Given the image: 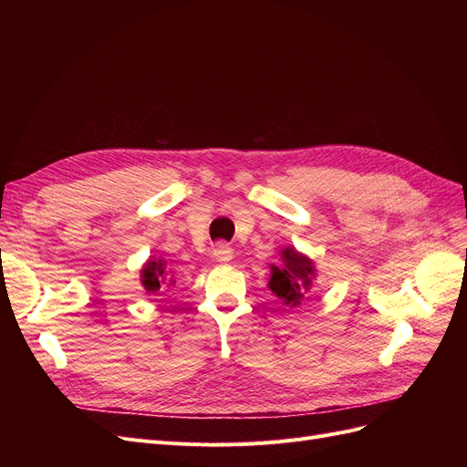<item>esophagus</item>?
<instances>
[{
    "instance_id": "1",
    "label": "esophagus",
    "mask_w": 467,
    "mask_h": 467,
    "mask_svg": "<svg viewBox=\"0 0 467 467\" xmlns=\"http://www.w3.org/2000/svg\"><path fill=\"white\" fill-rule=\"evenodd\" d=\"M232 255H234V249L228 244H218L214 247V257L220 263H228L232 259Z\"/></svg>"
}]
</instances>
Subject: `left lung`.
<instances>
[{"mask_svg": "<svg viewBox=\"0 0 467 467\" xmlns=\"http://www.w3.org/2000/svg\"><path fill=\"white\" fill-rule=\"evenodd\" d=\"M282 255H285V266H273V276L268 286L280 300L294 306L298 304L304 292L312 286L314 263L294 249H286Z\"/></svg>", "mask_w": 467, "mask_h": 467, "instance_id": "left-lung-1", "label": "left lung"}]
</instances>
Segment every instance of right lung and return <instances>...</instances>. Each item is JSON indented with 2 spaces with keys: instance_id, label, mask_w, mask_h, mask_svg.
<instances>
[{
  "instance_id": "add662e5",
  "label": "right lung",
  "mask_w": 467,
  "mask_h": 467,
  "mask_svg": "<svg viewBox=\"0 0 467 467\" xmlns=\"http://www.w3.org/2000/svg\"><path fill=\"white\" fill-rule=\"evenodd\" d=\"M167 271L165 263L161 259H150L148 265L142 268V285L148 292H158L161 285H167Z\"/></svg>"
}]
</instances>
